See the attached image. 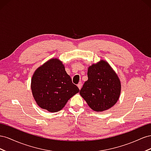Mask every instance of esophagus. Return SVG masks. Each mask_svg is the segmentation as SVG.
I'll return each mask as SVG.
<instances>
[{
	"label": "esophagus",
	"mask_w": 151,
	"mask_h": 151,
	"mask_svg": "<svg viewBox=\"0 0 151 151\" xmlns=\"http://www.w3.org/2000/svg\"><path fill=\"white\" fill-rule=\"evenodd\" d=\"M81 85H82V84H81V82L80 81V82H79V83L77 85V86H78V88L80 90L81 88Z\"/></svg>",
	"instance_id": "obj_1"
}]
</instances>
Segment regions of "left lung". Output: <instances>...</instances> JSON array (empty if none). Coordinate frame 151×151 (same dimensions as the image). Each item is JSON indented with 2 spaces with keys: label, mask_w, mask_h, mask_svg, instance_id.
Listing matches in <instances>:
<instances>
[{
  "label": "left lung",
  "mask_w": 151,
  "mask_h": 151,
  "mask_svg": "<svg viewBox=\"0 0 151 151\" xmlns=\"http://www.w3.org/2000/svg\"><path fill=\"white\" fill-rule=\"evenodd\" d=\"M88 80L80 91V96L92 110L102 112L113 107L119 99L122 90L118 75L104 60L88 68Z\"/></svg>",
  "instance_id": "obj_1"
}]
</instances>
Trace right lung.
<instances>
[{
	"label": "right lung",
	"instance_id": "right-lung-1",
	"mask_svg": "<svg viewBox=\"0 0 151 151\" xmlns=\"http://www.w3.org/2000/svg\"><path fill=\"white\" fill-rule=\"evenodd\" d=\"M31 88L37 104L51 113L61 110L80 91L58 58L48 60L37 69L32 78Z\"/></svg>",
	"mask_w": 151,
	"mask_h": 151
}]
</instances>
